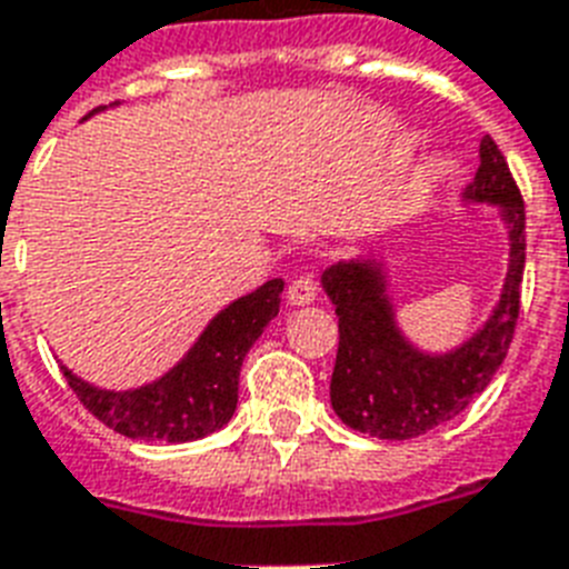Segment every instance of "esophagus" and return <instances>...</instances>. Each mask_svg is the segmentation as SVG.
<instances>
[{"mask_svg":"<svg viewBox=\"0 0 569 569\" xmlns=\"http://www.w3.org/2000/svg\"><path fill=\"white\" fill-rule=\"evenodd\" d=\"M318 295V283L316 277L312 274H300L295 277L292 283H289V292H286V298H289V303L292 307H303V303H312Z\"/></svg>","mask_w":569,"mask_h":569,"instance_id":"1","label":"esophagus"}]
</instances>
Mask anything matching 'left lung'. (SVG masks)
<instances>
[{"label":"left lung","instance_id":"left-lung-1","mask_svg":"<svg viewBox=\"0 0 569 569\" xmlns=\"http://www.w3.org/2000/svg\"><path fill=\"white\" fill-rule=\"evenodd\" d=\"M461 198L500 207L511 248L500 303L482 330L450 353H423L397 330L382 262L350 260L321 274V286L339 316L330 403L357 432L406 441L441 427L482 395L509 353L520 316L526 210L509 163L488 133L479 142L477 178Z\"/></svg>","mask_w":569,"mask_h":569}]
</instances>
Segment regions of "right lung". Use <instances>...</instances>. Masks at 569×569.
I'll list each match as a JSON object with an SVG mask.
<instances>
[{
    "label": "right lung",
    "instance_id": "add662e5",
    "mask_svg": "<svg viewBox=\"0 0 569 569\" xmlns=\"http://www.w3.org/2000/svg\"><path fill=\"white\" fill-rule=\"evenodd\" d=\"M280 292L283 280L274 277L257 292L233 300L212 318L172 371L140 389L104 391L76 377L67 365H60V371L87 412L119 436L169 445L196 441L224 427L237 412L242 359L277 316Z\"/></svg>",
    "mask_w": 569,
    "mask_h": 569
}]
</instances>
